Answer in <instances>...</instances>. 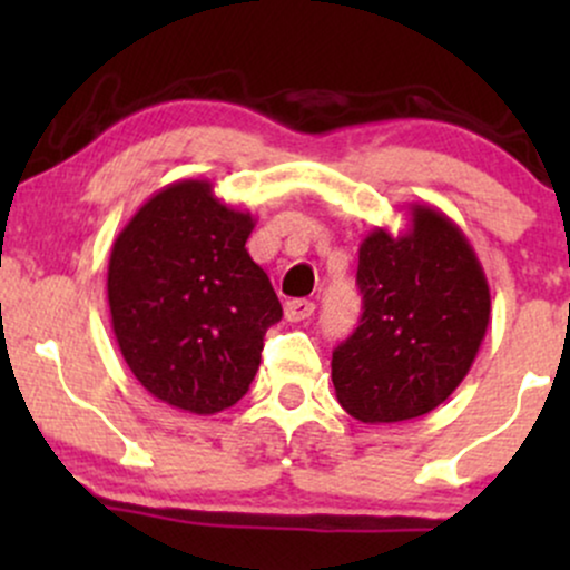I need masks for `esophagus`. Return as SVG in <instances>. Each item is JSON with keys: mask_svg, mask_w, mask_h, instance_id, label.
Segmentation results:
<instances>
[{"mask_svg": "<svg viewBox=\"0 0 570 570\" xmlns=\"http://www.w3.org/2000/svg\"><path fill=\"white\" fill-rule=\"evenodd\" d=\"M313 311H316V305H313L311 299H289V303L284 305L286 322H303V318L313 316Z\"/></svg>", "mask_w": 570, "mask_h": 570, "instance_id": "1", "label": "esophagus"}]
</instances>
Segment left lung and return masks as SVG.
<instances>
[{
    "label": "left lung",
    "instance_id": "8db88e82",
    "mask_svg": "<svg viewBox=\"0 0 570 570\" xmlns=\"http://www.w3.org/2000/svg\"><path fill=\"white\" fill-rule=\"evenodd\" d=\"M410 208L407 233L375 227L358 246L364 311L332 353L337 402L362 423H399L440 407L488 332V278L466 235L440 208Z\"/></svg>",
    "mask_w": 570,
    "mask_h": 570
}]
</instances>
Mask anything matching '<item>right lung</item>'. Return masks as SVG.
<instances>
[{"label": "right lung", "instance_id": "1", "mask_svg": "<svg viewBox=\"0 0 570 570\" xmlns=\"http://www.w3.org/2000/svg\"><path fill=\"white\" fill-rule=\"evenodd\" d=\"M248 212L206 179L155 193L109 254L107 297L122 358L160 402L195 415L233 407L259 370L267 326L284 311L248 257Z\"/></svg>", "mask_w": 570, "mask_h": 570}]
</instances>
